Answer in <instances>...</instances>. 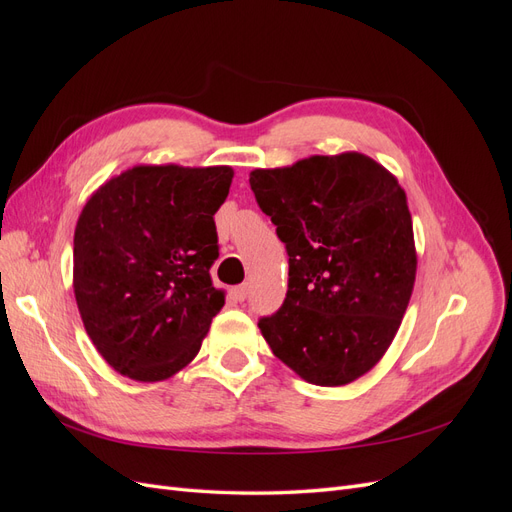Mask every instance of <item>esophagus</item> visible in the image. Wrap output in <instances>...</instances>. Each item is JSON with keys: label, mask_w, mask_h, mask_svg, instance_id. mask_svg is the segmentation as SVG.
<instances>
[{"label": "esophagus", "mask_w": 512, "mask_h": 512, "mask_svg": "<svg viewBox=\"0 0 512 512\" xmlns=\"http://www.w3.org/2000/svg\"><path fill=\"white\" fill-rule=\"evenodd\" d=\"M232 297H235V301H245V297H247V286L245 284H241V286H235L232 288Z\"/></svg>", "instance_id": "34e87169"}]
</instances>
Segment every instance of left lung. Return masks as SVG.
I'll list each match as a JSON object with an SVG mask.
<instances>
[{
    "label": "left lung",
    "instance_id": "8db88e82",
    "mask_svg": "<svg viewBox=\"0 0 512 512\" xmlns=\"http://www.w3.org/2000/svg\"><path fill=\"white\" fill-rule=\"evenodd\" d=\"M250 185L288 252L286 299L262 337L309 384L354 382L389 350L414 290L404 188L359 151L254 168Z\"/></svg>",
    "mask_w": 512,
    "mask_h": 512
}]
</instances>
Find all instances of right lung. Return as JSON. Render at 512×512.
<instances>
[{
  "instance_id": "add662e5",
  "label": "right lung",
  "mask_w": 512,
  "mask_h": 512,
  "mask_svg": "<svg viewBox=\"0 0 512 512\" xmlns=\"http://www.w3.org/2000/svg\"><path fill=\"white\" fill-rule=\"evenodd\" d=\"M232 177L230 166L138 164L85 203L72 288L89 339L121 376L160 382L198 354L226 299L209 271Z\"/></svg>"
}]
</instances>
